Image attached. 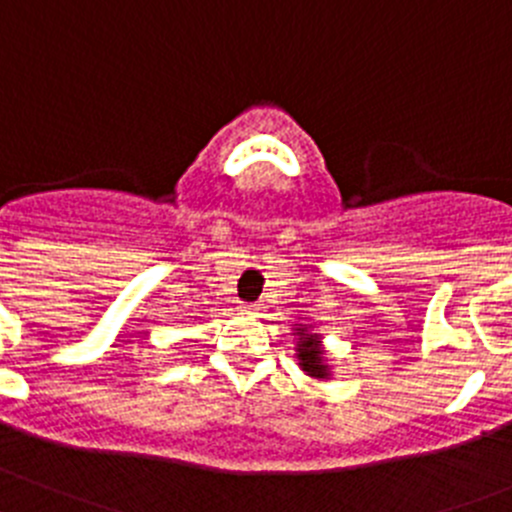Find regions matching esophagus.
Wrapping results in <instances>:
<instances>
[{
  "label": "esophagus",
  "mask_w": 512,
  "mask_h": 512,
  "mask_svg": "<svg viewBox=\"0 0 512 512\" xmlns=\"http://www.w3.org/2000/svg\"><path fill=\"white\" fill-rule=\"evenodd\" d=\"M240 308L245 310V313H252V310H257V303H242Z\"/></svg>",
  "instance_id": "34e87169"
}]
</instances>
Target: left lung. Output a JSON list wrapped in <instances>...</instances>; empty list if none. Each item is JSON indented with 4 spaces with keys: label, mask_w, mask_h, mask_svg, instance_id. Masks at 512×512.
<instances>
[{
    "label": "left lung",
    "mask_w": 512,
    "mask_h": 512,
    "mask_svg": "<svg viewBox=\"0 0 512 512\" xmlns=\"http://www.w3.org/2000/svg\"><path fill=\"white\" fill-rule=\"evenodd\" d=\"M298 351H300V366H303V371H308L310 376H318V379H323V376L328 374V369L323 366V353L321 348H318V338L308 336V333H300Z\"/></svg>",
    "instance_id": "1"
}]
</instances>
